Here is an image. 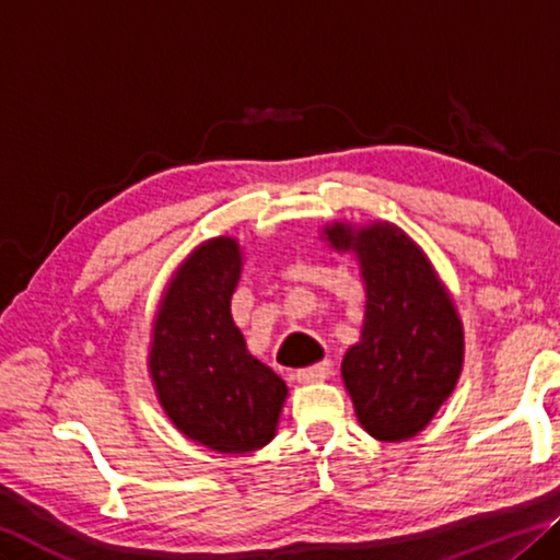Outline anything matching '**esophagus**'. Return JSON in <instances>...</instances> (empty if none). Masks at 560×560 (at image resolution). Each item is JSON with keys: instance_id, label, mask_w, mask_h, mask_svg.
<instances>
[{"instance_id": "esophagus-1", "label": "esophagus", "mask_w": 560, "mask_h": 560, "mask_svg": "<svg viewBox=\"0 0 560 560\" xmlns=\"http://www.w3.org/2000/svg\"><path fill=\"white\" fill-rule=\"evenodd\" d=\"M328 374H331V361H322V363H314V366H308V369H299L296 381L299 384H318V381L328 378Z\"/></svg>"}]
</instances>
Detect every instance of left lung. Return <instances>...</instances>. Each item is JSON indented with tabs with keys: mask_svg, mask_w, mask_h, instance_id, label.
Listing matches in <instances>:
<instances>
[{
	"mask_svg": "<svg viewBox=\"0 0 560 560\" xmlns=\"http://www.w3.org/2000/svg\"><path fill=\"white\" fill-rule=\"evenodd\" d=\"M324 242L359 261L366 306L341 378L361 429L376 441H408L454 394L464 369V324L423 248L392 221H328Z\"/></svg>",
	"mask_w": 560,
	"mask_h": 560,
	"instance_id": "left-lung-1",
	"label": "left lung"
}]
</instances>
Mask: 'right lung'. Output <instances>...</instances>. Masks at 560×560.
<instances>
[{
	"instance_id": "add662e5",
	"label": "right lung",
	"mask_w": 560,
	"mask_h": 560,
	"mask_svg": "<svg viewBox=\"0 0 560 560\" xmlns=\"http://www.w3.org/2000/svg\"><path fill=\"white\" fill-rule=\"evenodd\" d=\"M244 269L234 236L199 244L159 301L149 376L159 406L186 439L217 454H252L273 436L289 388L252 357L232 316Z\"/></svg>"
}]
</instances>
